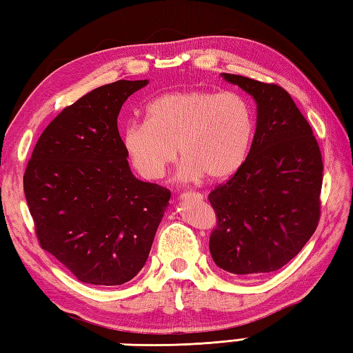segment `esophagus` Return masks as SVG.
Segmentation results:
<instances>
[{"label": "esophagus", "mask_w": 353, "mask_h": 353, "mask_svg": "<svg viewBox=\"0 0 353 353\" xmlns=\"http://www.w3.org/2000/svg\"><path fill=\"white\" fill-rule=\"evenodd\" d=\"M188 197H197V199H203L201 193H185L182 194V199H188Z\"/></svg>", "instance_id": "34e87169"}]
</instances>
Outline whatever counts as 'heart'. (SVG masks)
Returning a JSON list of instances; mask_svg holds the SVG:
<instances>
[{
    "label": "heart",
    "instance_id": "heart-1",
    "mask_svg": "<svg viewBox=\"0 0 353 353\" xmlns=\"http://www.w3.org/2000/svg\"><path fill=\"white\" fill-rule=\"evenodd\" d=\"M146 121L121 132V146L132 168L146 181H159L179 154L181 182L203 176L223 181L248 159L254 137V114L236 92L187 89L162 94L146 106Z\"/></svg>",
    "mask_w": 353,
    "mask_h": 353
}]
</instances>
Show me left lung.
Instances as JSON below:
<instances>
[{"mask_svg": "<svg viewBox=\"0 0 353 353\" xmlns=\"http://www.w3.org/2000/svg\"><path fill=\"white\" fill-rule=\"evenodd\" d=\"M221 77L253 97L256 131L242 168L208 196L217 216L210 253L222 270L258 276L284 267L315 233L321 151L283 88L234 74Z\"/></svg>", "mask_w": 353, "mask_h": 353, "instance_id": "1", "label": "left lung"}]
</instances>
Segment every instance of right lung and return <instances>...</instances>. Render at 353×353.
<instances>
[{"label": "right lung", "instance_id": "right-lung-1", "mask_svg": "<svg viewBox=\"0 0 353 353\" xmlns=\"http://www.w3.org/2000/svg\"><path fill=\"white\" fill-rule=\"evenodd\" d=\"M148 80L95 88L43 131L24 172V194L43 250L77 279L121 285L142 270L171 193L128 163L117 117Z\"/></svg>", "mask_w": 353, "mask_h": 353}]
</instances>
